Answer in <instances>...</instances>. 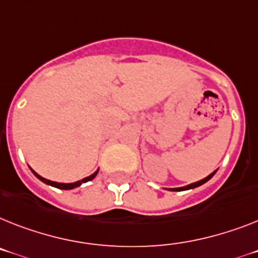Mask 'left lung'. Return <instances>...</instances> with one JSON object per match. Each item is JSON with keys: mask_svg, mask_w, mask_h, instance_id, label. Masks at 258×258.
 Masks as SVG:
<instances>
[{"mask_svg": "<svg viewBox=\"0 0 258 258\" xmlns=\"http://www.w3.org/2000/svg\"><path fill=\"white\" fill-rule=\"evenodd\" d=\"M216 170H218V169H216ZM216 170H215V172L211 173V174H209V176H207V177H205V178H203V179H199V181H197V182H192V183H190V185L182 186V187H170V189H166V190H170V191H183V190L196 189V187H198V186L203 185V183H206L207 181H209V179L213 178V176L216 173Z\"/></svg>", "mask_w": 258, "mask_h": 258, "instance_id": "1", "label": "left lung"}]
</instances>
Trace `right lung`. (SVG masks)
I'll list each match as a JSON object with an SVG mask.
<instances>
[{
    "label": "right lung",
    "mask_w": 258,
    "mask_h": 258,
    "mask_svg": "<svg viewBox=\"0 0 258 258\" xmlns=\"http://www.w3.org/2000/svg\"><path fill=\"white\" fill-rule=\"evenodd\" d=\"M30 169H31V168H30ZM98 170L99 169H97L96 172L93 173V174H90V176H89V177H85V178L80 179V181H76V182H71V183H62V182H55V181H49V179L43 178L42 176H39L38 173L34 172V170H32V169H31V172L34 173V176H35L36 178L40 179L42 182L47 183V185L53 186V187H57V189H61V190H72V189H75V187H79V186H81L82 183L88 182V181H92V179L94 178V177H96L97 174H98Z\"/></svg>",
    "instance_id": "right-lung-1"
}]
</instances>
